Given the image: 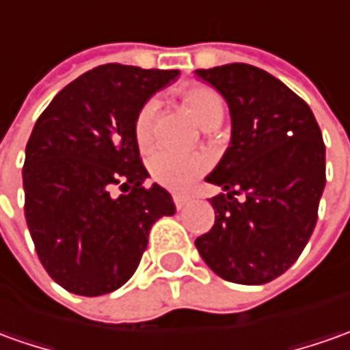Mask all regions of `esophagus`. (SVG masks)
<instances>
[{"mask_svg":"<svg viewBox=\"0 0 350 350\" xmlns=\"http://www.w3.org/2000/svg\"><path fill=\"white\" fill-rule=\"evenodd\" d=\"M172 199H174V205L178 211H180V208H184V206L187 205V201H189V197H187V195H174Z\"/></svg>","mask_w":350,"mask_h":350,"instance_id":"obj_1","label":"esophagus"}]
</instances>
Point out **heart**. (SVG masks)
<instances>
[{"label": "heart", "instance_id": "1", "mask_svg": "<svg viewBox=\"0 0 350 350\" xmlns=\"http://www.w3.org/2000/svg\"><path fill=\"white\" fill-rule=\"evenodd\" d=\"M184 105L189 109L193 118L203 128H216L224 116V101L220 94L211 85H191L182 94ZM159 116V99H147L134 118V137L137 145L145 149L155 137V124ZM211 166V159L205 153H178L172 149H155L149 155V172L157 184L168 189H185L193 184L201 174H205Z\"/></svg>", "mask_w": 350, "mask_h": 350}]
</instances>
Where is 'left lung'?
<instances>
[{
  "label": "left lung",
  "mask_w": 350,
  "mask_h": 350,
  "mask_svg": "<svg viewBox=\"0 0 350 350\" xmlns=\"http://www.w3.org/2000/svg\"><path fill=\"white\" fill-rule=\"evenodd\" d=\"M232 115V142L206 182L215 226L195 239L226 282L268 284L301 256L325 185V145L310 107L278 78L245 63L199 68ZM245 199L237 202L235 194Z\"/></svg>",
  "instance_id": "8db88e82"
}]
</instances>
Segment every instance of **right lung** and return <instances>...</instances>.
I'll return each instance as SVG.
<instances>
[{
    "label": "right lung",
    "mask_w": 350,
    "mask_h": 350,
    "mask_svg": "<svg viewBox=\"0 0 350 350\" xmlns=\"http://www.w3.org/2000/svg\"><path fill=\"white\" fill-rule=\"evenodd\" d=\"M178 75L101 65L65 85L36 120L23 166L26 224L45 272L66 291L97 297L124 285L151 226L176 213L165 187L144 185L134 118Z\"/></svg>",
    "instance_id": "add662e5"
}]
</instances>
